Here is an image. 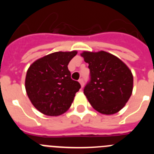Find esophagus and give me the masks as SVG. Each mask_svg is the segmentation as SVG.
I'll list each match as a JSON object with an SVG mask.
<instances>
[{
  "label": "esophagus",
  "instance_id": "obj_1",
  "mask_svg": "<svg viewBox=\"0 0 154 154\" xmlns=\"http://www.w3.org/2000/svg\"><path fill=\"white\" fill-rule=\"evenodd\" d=\"M79 83H80V85H81V86L83 87L84 86V81H83V79H80L79 80Z\"/></svg>",
  "mask_w": 154,
  "mask_h": 154
}]
</instances>
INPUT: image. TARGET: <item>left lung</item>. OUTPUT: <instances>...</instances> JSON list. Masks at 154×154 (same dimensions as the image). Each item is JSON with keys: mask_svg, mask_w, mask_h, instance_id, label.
Here are the masks:
<instances>
[{"mask_svg": "<svg viewBox=\"0 0 154 154\" xmlns=\"http://www.w3.org/2000/svg\"><path fill=\"white\" fill-rule=\"evenodd\" d=\"M81 56L90 69L91 80L84 94L91 106L104 115L120 111L133 92L131 70L118 57L106 51H84Z\"/></svg>", "mask_w": 154, "mask_h": 154, "instance_id": "left-lung-1", "label": "left lung"}]
</instances>
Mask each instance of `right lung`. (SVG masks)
I'll return each mask as SVG.
<instances>
[{"instance_id":"1","label":"right lung","mask_w":154,"mask_h":154,"mask_svg":"<svg viewBox=\"0 0 154 154\" xmlns=\"http://www.w3.org/2000/svg\"><path fill=\"white\" fill-rule=\"evenodd\" d=\"M77 51H57L37 59L30 65L25 89L39 112L50 116L65 113L81 85L71 79L68 65Z\"/></svg>"}]
</instances>
